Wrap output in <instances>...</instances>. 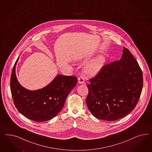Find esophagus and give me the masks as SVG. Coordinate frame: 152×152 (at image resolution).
I'll list each match as a JSON object with an SVG mask.
<instances>
[{"mask_svg":"<svg viewBox=\"0 0 152 152\" xmlns=\"http://www.w3.org/2000/svg\"><path fill=\"white\" fill-rule=\"evenodd\" d=\"M85 81V78L83 77V76H80L78 78V82L79 83L81 84V83H83Z\"/></svg>","mask_w":152,"mask_h":152,"instance_id":"34e87169","label":"esophagus"}]
</instances>
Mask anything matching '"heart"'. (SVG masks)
<instances>
[{
	"mask_svg": "<svg viewBox=\"0 0 152 152\" xmlns=\"http://www.w3.org/2000/svg\"><path fill=\"white\" fill-rule=\"evenodd\" d=\"M105 58L103 56H99L94 60L90 61L85 67V72L88 75H94L97 74L105 64Z\"/></svg>",
	"mask_w": 152,
	"mask_h": 152,
	"instance_id": "1",
	"label": "heart"
}]
</instances>
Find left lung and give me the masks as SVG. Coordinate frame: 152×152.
<instances>
[{
    "label": "left lung",
    "instance_id": "left-lung-1",
    "mask_svg": "<svg viewBox=\"0 0 152 152\" xmlns=\"http://www.w3.org/2000/svg\"><path fill=\"white\" fill-rule=\"evenodd\" d=\"M123 48L119 61L104 64L89 79L86 102L97 119L114 121L124 117L135 108L140 96L142 71L129 50Z\"/></svg>",
    "mask_w": 152,
    "mask_h": 152
}]
</instances>
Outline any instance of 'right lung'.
I'll return each mask as SVG.
<instances>
[{
    "mask_svg": "<svg viewBox=\"0 0 152 152\" xmlns=\"http://www.w3.org/2000/svg\"><path fill=\"white\" fill-rule=\"evenodd\" d=\"M18 58L10 77V90L15 106L20 113L33 121L41 122L52 119L62 109L68 95L76 85L77 78L58 75L45 88L28 90L19 83L16 77L15 65Z\"/></svg>",
    "mask_w": 152,
    "mask_h": 152,
    "instance_id": "1",
    "label": "right lung"
}]
</instances>
